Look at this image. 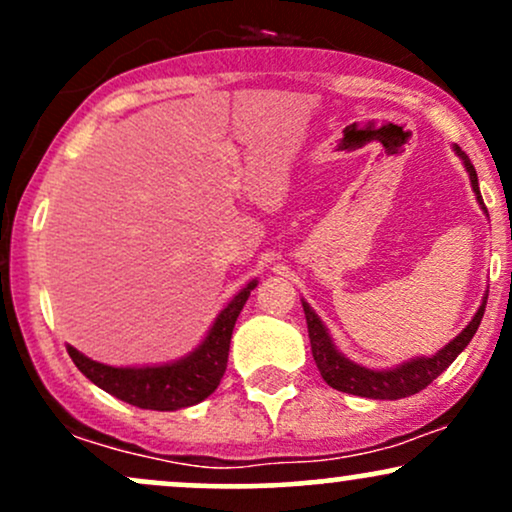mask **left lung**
Here are the masks:
<instances>
[{
  "mask_svg": "<svg viewBox=\"0 0 512 512\" xmlns=\"http://www.w3.org/2000/svg\"><path fill=\"white\" fill-rule=\"evenodd\" d=\"M457 156L462 158L464 168H467L469 180H472V190L477 195L481 209L486 211L484 207V199H481L479 192V180H477V170H474L472 161H469L467 154L455 146ZM486 298L481 301L477 315L472 317L464 330L452 339L450 344H445V349H440L436 356L431 358H414V361L402 363V366L390 368V370H370L358 366V363L349 361V358L342 356L337 351V346L332 344L330 332L325 330L320 317L315 315V310L310 308L308 303L303 301V310H305V322H308V337H310V349H313V358L317 363V370L320 375L325 378V383L334 387L339 392H349V395H358V397H368V399H402L409 395H416L421 392L424 387H428L433 380L443 373L445 368L455 361L457 356L462 354L464 346L472 342V337L477 334L479 325H481V317H484L486 310Z\"/></svg>",
  "mask_w": 512,
  "mask_h": 512,
  "instance_id": "left-lung-1",
  "label": "left lung"
}]
</instances>
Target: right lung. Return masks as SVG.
<instances>
[{
	"label": "right lung",
	"mask_w": 512,
	"mask_h": 512,
	"mask_svg": "<svg viewBox=\"0 0 512 512\" xmlns=\"http://www.w3.org/2000/svg\"><path fill=\"white\" fill-rule=\"evenodd\" d=\"M257 281L252 279L243 291L221 310L216 322L204 342L180 361L166 363V366H144V368H113L105 363L91 361V358L76 351L67 344L74 366L98 385L122 402L134 404L139 409L154 411H175L199 404L207 399L221 383L226 373L228 349H231V334L236 320L248 301L250 291Z\"/></svg>",
	"instance_id": "right-lung-1"
}]
</instances>
